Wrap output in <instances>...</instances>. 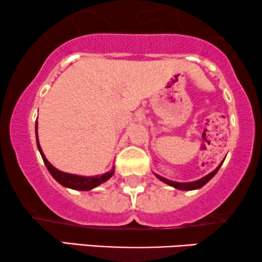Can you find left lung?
Returning <instances> with one entry per match:
<instances>
[{
  "label": "left lung",
  "mask_w": 262,
  "mask_h": 262,
  "mask_svg": "<svg viewBox=\"0 0 262 262\" xmlns=\"http://www.w3.org/2000/svg\"><path fill=\"white\" fill-rule=\"evenodd\" d=\"M224 162H221V163L219 164V167L216 168V169L211 171V173H209L208 175H205V177H203L202 179H200V180H196V181H192V183H177V181H171V180H168V179H165L163 177H160V175L155 174L156 177H157L158 179H160L161 181H163V183L170 185V186H173L175 188H178V190H183V191H191V190H197V188H201L202 186H204L205 184L208 183V181L210 180L211 178L214 177L215 174L217 173V170L220 169L221 164H223Z\"/></svg>",
  "instance_id": "8db88e82"
}]
</instances>
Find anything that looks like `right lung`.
I'll return each instance as SVG.
<instances>
[{"mask_svg": "<svg viewBox=\"0 0 262 262\" xmlns=\"http://www.w3.org/2000/svg\"><path fill=\"white\" fill-rule=\"evenodd\" d=\"M36 141H37V147L39 154L42 156V160L45 162L46 167L53 178L58 181L59 184L62 185V186L72 188V190H78V191H89L92 188L99 186L105 181H107L112 175L115 173V169L112 168L110 171L107 173L101 174V175H95V177H82V175H76V174H69V173H64V171L58 170L57 168L53 167V165L49 163L47 158H46L45 154L42 152V148L39 146L38 142V135H37V122H36Z\"/></svg>", "mask_w": 262, "mask_h": 262, "instance_id": "1", "label": "right lung"}]
</instances>
